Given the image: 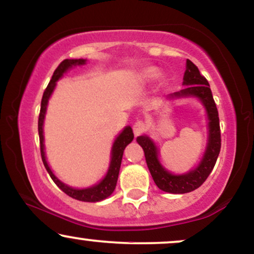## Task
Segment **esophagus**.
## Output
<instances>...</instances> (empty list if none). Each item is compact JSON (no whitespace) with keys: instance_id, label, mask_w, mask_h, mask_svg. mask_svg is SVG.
<instances>
[{"instance_id":"1","label":"esophagus","mask_w":254,"mask_h":254,"mask_svg":"<svg viewBox=\"0 0 254 254\" xmlns=\"http://www.w3.org/2000/svg\"><path fill=\"white\" fill-rule=\"evenodd\" d=\"M132 129H133V133H135V136H139L143 132H145V130H147V125H145L142 121H138L133 124Z\"/></svg>"}]
</instances>
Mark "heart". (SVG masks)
Wrapping results in <instances>:
<instances>
[{
	"mask_svg": "<svg viewBox=\"0 0 254 254\" xmlns=\"http://www.w3.org/2000/svg\"><path fill=\"white\" fill-rule=\"evenodd\" d=\"M160 75H161V71L159 69L155 68V66H149V68L144 69L141 72V80L144 81V82H151V81L157 80Z\"/></svg>",
	"mask_w": 254,
	"mask_h": 254,
	"instance_id": "obj_1",
	"label": "heart"
}]
</instances>
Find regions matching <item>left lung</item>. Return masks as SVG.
Segmentation results:
<instances>
[{
    "label": "left lung",
    "mask_w": 254,
    "mask_h": 254,
    "mask_svg": "<svg viewBox=\"0 0 254 254\" xmlns=\"http://www.w3.org/2000/svg\"><path fill=\"white\" fill-rule=\"evenodd\" d=\"M183 89L172 93L166 100H183L197 99L204 107L206 115V137L205 149L197 166L185 173L176 174L168 171L160 160V150L155 142L148 135H141L136 138L137 143L144 150L145 161L153 177L154 183L160 190L168 193L183 194L199 188L211 173L221 149V132L218 112L212 98L210 86L206 78L200 75L199 70L190 60H186V70L183 77Z\"/></svg>",
    "instance_id": "left-lung-1"
}]
</instances>
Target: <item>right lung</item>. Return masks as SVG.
<instances>
[{"instance_id":"obj_1","label":"right lung","mask_w":254,"mask_h":254,"mask_svg":"<svg viewBox=\"0 0 254 254\" xmlns=\"http://www.w3.org/2000/svg\"><path fill=\"white\" fill-rule=\"evenodd\" d=\"M87 63V60L83 58H78V60H64L57 69L55 70L54 75H52L50 82H49L48 87H46L45 92L43 94L42 99V106H40V113H39V121H38V132H39V141H40V154H42L43 164L45 166L46 171L50 174L51 179L54 180L55 184L58 188L62 190L64 193L68 194L69 197L74 198V199L81 200V202H100V200L106 199L115 191L116 185H117L118 174L119 170H121L122 159H123L124 149L127 145L131 143L133 139V132L131 129L130 125L125 127L121 132L118 133L117 137L115 138L112 143V148H111V155H110V165L107 168L106 173L100 182H98L94 185L88 186V188H72V186L66 185L62 180L58 179L54 171L51 170L50 165H49L48 160H46L45 154V143H44V122H45V115L46 110H48V104L50 100L52 93H54L55 88L57 86V81L63 77V75L70 69L75 68V66L84 65Z\"/></svg>"}]
</instances>
